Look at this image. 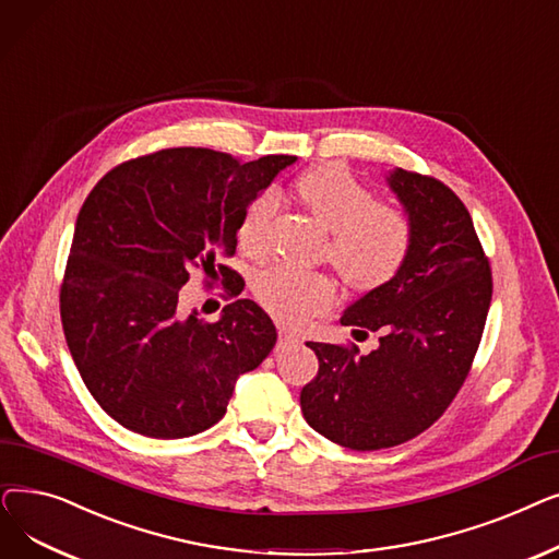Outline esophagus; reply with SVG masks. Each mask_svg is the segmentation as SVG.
Returning <instances> with one entry per match:
<instances>
[{
  "label": "esophagus",
  "mask_w": 559,
  "mask_h": 559,
  "mask_svg": "<svg viewBox=\"0 0 559 559\" xmlns=\"http://www.w3.org/2000/svg\"><path fill=\"white\" fill-rule=\"evenodd\" d=\"M277 334H280V348H286V345H294L300 341V336L294 330H288L284 325L277 328Z\"/></svg>",
  "instance_id": "34e87169"
}]
</instances>
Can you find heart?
<instances>
[{
    "instance_id": "1",
    "label": "heart",
    "mask_w": 559,
    "mask_h": 559,
    "mask_svg": "<svg viewBox=\"0 0 559 559\" xmlns=\"http://www.w3.org/2000/svg\"><path fill=\"white\" fill-rule=\"evenodd\" d=\"M298 191L316 221L330 229L325 254L350 286L378 288L403 269L414 246V221L401 202L373 200L366 183L336 164L307 173ZM277 211L280 195L273 189L246 206L238 225V246L246 254L269 252ZM254 296L280 321L300 323L334 305L336 286L321 271L277 263L257 277Z\"/></svg>"
}]
</instances>
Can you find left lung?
Segmentation results:
<instances>
[{"instance_id":"left-lung-1","label":"left lung","mask_w":559,"mask_h":559,"mask_svg":"<svg viewBox=\"0 0 559 559\" xmlns=\"http://www.w3.org/2000/svg\"><path fill=\"white\" fill-rule=\"evenodd\" d=\"M391 191L414 221V246L393 280L345 309L341 325L380 345H307L318 376L302 389L305 420L350 450L401 445L455 401L480 345L491 305V269L464 202L435 177L397 168Z\"/></svg>"}]
</instances>
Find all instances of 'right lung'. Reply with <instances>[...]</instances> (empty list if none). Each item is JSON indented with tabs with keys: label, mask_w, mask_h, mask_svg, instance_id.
Masks as SVG:
<instances>
[{
	"label": "right lung",
	"mask_w": 559,
	"mask_h": 559,
	"mask_svg": "<svg viewBox=\"0 0 559 559\" xmlns=\"http://www.w3.org/2000/svg\"><path fill=\"white\" fill-rule=\"evenodd\" d=\"M296 156L241 164L206 147H168L106 173L76 216L61 284L70 355L97 405L122 428L181 439L216 425L238 376L277 341L257 302L234 300L221 321L186 313L181 286L204 275L229 298L243 277L236 252L246 206Z\"/></svg>",
	"instance_id": "add662e5"
}]
</instances>
